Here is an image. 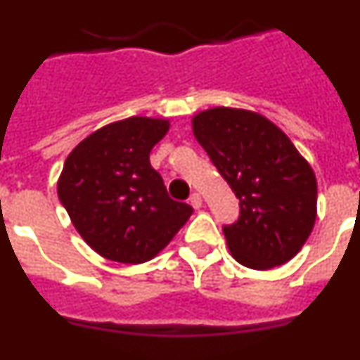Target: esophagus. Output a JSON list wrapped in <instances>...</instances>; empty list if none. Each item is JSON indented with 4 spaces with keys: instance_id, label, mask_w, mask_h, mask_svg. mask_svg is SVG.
I'll return each mask as SVG.
<instances>
[{
    "instance_id": "1",
    "label": "esophagus",
    "mask_w": 360,
    "mask_h": 360,
    "mask_svg": "<svg viewBox=\"0 0 360 360\" xmlns=\"http://www.w3.org/2000/svg\"><path fill=\"white\" fill-rule=\"evenodd\" d=\"M189 203L195 209H200V207H202L203 200H202V196L198 195V193H193V195H191V198H189Z\"/></svg>"
}]
</instances>
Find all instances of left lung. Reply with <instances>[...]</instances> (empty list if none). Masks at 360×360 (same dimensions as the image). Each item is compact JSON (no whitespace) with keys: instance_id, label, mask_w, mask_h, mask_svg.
<instances>
[{"instance_id":"8db88e82","label":"left lung","mask_w":360,"mask_h":360,"mask_svg":"<svg viewBox=\"0 0 360 360\" xmlns=\"http://www.w3.org/2000/svg\"><path fill=\"white\" fill-rule=\"evenodd\" d=\"M193 133L240 198V218L224 227L232 257L254 270L290 262L316 224L317 180L310 164L256 111H200Z\"/></svg>"}]
</instances>
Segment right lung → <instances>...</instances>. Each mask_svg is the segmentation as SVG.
Instances as JSON below:
<instances>
[{
    "mask_svg": "<svg viewBox=\"0 0 360 360\" xmlns=\"http://www.w3.org/2000/svg\"><path fill=\"white\" fill-rule=\"evenodd\" d=\"M169 120L129 117L79 142L63 165L57 195L73 227L97 254L139 265L184 227L193 207L174 202L149 164Z\"/></svg>",
    "mask_w": 360,
    "mask_h": 360,
    "instance_id": "1",
    "label": "right lung"
}]
</instances>
